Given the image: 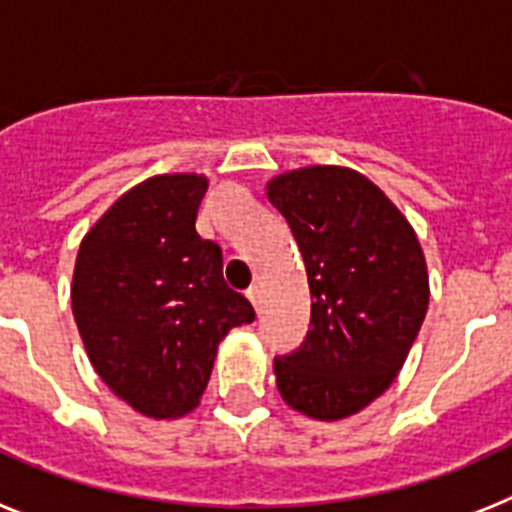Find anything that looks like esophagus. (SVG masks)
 Segmentation results:
<instances>
[{"mask_svg": "<svg viewBox=\"0 0 512 512\" xmlns=\"http://www.w3.org/2000/svg\"><path fill=\"white\" fill-rule=\"evenodd\" d=\"M246 295H248V301H251L253 306L259 308V303H261V290H259V285H251V287H248Z\"/></svg>", "mask_w": 512, "mask_h": 512, "instance_id": "esophagus-1", "label": "esophagus"}]
</instances>
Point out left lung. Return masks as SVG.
<instances>
[{"label": "left lung", "instance_id": "obj_1", "mask_svg": "<svg viewBox=\"0 0 512 512\" xmlns=\"http://www.w3.org/2000/svg\"><path fill=\"white\" fill-rule=\"evenodd\" d=\"M287 219L311 290V329L274 358L277 390L293 411L340 421L382 395L411 353L429 272L416 230L361 172L311 164L266 183Z\"/></svg>", "mask_w": 512, "mask_h": 512}]
</instances>
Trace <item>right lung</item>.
Here are the masks:
<instances>
[{
  "label": "right lung",
  "mask_w": 512,
  "mask_h": 512,
  "mask_svg": "<svg viewBox=\"0 0 512 512\" xmlns=\"http://www.w3.org/2000/svg\"><path fill=\"white\" fill-rule=\"evenodd\" d=\"M209 180L172 172L122 193L80 240L73 316L88 361L149 418L193 411L219 342L256 319L222 277V248L196 232Z\"/></svg>",
  "instance_id": "obj_1"
}]
</instances>
